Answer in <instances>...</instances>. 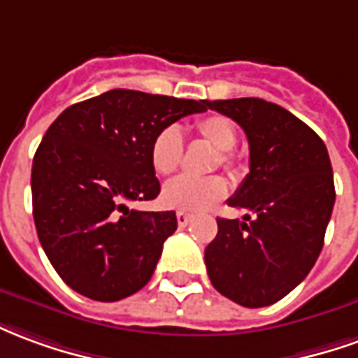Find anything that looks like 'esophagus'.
Wrapping results in <instances>:
<instances>
[{"mask_svg": "<svg viewBox=\"0 0 358 358\" xmlns=\"http://www.w3.org/2000/svg\"><path fill=\"white\" fill-rule=\"evenodd\" d=\"M191 214H187V212H177V224L181 225V227H185V225L191 222Z\"/></svg>", "mask_w": 358, "mask_h": 358, "instance_id": "34e87169", "label": "esophagus"}]
</instances>
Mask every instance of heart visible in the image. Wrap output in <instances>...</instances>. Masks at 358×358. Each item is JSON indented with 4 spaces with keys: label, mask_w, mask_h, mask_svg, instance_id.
<instances>
[{
    "label": "heart",
    "mask_w": 358,
    "mask_h": 358,
    "mask_svg": "<svg viewBox=\"0 0 358 358\" xmlns=\"http://www.w3.org/2000/svg\"><path fill=\"white\" fill-rule=\"evenodd\" d=\"M194 133L217 150L214 166H222L227 171L237 169L233 148L237 144V127L225 115H208L194 123ZM185 154V141L177 127H164L156 133L150 144V164L158 175H171L181 166ZM227 183L220 175L208 177H175L164 187L162 199L169 208L179 212H202L224 199Z\"/></svg>",
    "instance_id": "obj_1"
}]
</instances>
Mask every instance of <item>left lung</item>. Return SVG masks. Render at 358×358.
<instances>
[{
    "label": "left lung",
    "instance_id": "left-lung-1",
    "mask_svg": "<svg viewBox=\"0 0 358 358\" xmlns=\"http://www.w3.org/2000/svg\"><path fill=\"white\" fill-rule=\"evenodd\" d=\"M206 108L243 127L250 171L227 204L241 220L217 217L204 250L208 278L247 308L278 303L313 270L336 202L328 150L310 127L260 98L214 100Z\"/></svg>",
    "mask_w": 358,
    "mask_h": 358
}]
</instances>
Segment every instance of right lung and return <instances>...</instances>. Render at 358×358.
<instances>
[{
    "mask_svg": "<svg viewBox=\"0 0 358 358\" xmlns=\"http://www.w3.org/2000/svg\"><path fill=\"white\" fill-rule=\"evenodd\" d=\"M206 100L115 88L63 111L32 162V214L48 260L80 295L113 303L150 281L175 212H141L127 202L154 200L150 164L158 131Z\"/></svg>",
    "mask_w": 358,
    "mask_h": 358,
    "instance_id": "1",
    "label": "right lung"
}]
</instances>
